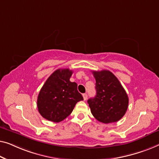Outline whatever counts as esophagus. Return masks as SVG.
Segmentation results:
<instances>
[{"instance_id": "34e87169", "label": "esophagus", "mask_w": 159, "mask_h": 159, "mask_svg": "<svg viewBox=\"0 0 159 159\" xmlns=\"http://www.w3.org/2000/svg\"><path fill=\"white\" fill-rule=\"evenodd\" d=\"M83 97H84V100L86 101V100L87 99V97H88V95H87V93H84V94H83Z\"/></svg>"}]
</instances>
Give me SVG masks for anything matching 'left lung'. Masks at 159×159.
<instances>
[{
  "instance_id": "obj_1",
  "label": "left lung",
  "mask_w": 159,
  "mask_h": 159,
  "mask_svg": "<svg viewBox=\"0 0 159 159\" xmlns=\"http://www.w3.org/2000/svg\"><path fill=\"white\" fill-rule=\"evenodd\" d=\"M96 79L95 97L88 100L93 117L107 124L120 120L128 107L129 99L117 78L109 70L93 71Z\"/></svg>"
}]
</instances>
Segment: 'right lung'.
<instances>
[{"label":"right lung","mask_w":159,"mask_h":159,"mask_svg":"<svg viewBox=\"0 0 159 159\" xmlns=\"http://www.w3.org/2000/svg\"><path fill=\"white\" fill-rule=\"evenodd\" d=\"M73 71L57 69L44 83L37 97V108L44 119L60 122L68 117L79 101L84 100L77 84L70 82Z\"/></svg>","instance_id":"right-lung-1"}]
</instances>
